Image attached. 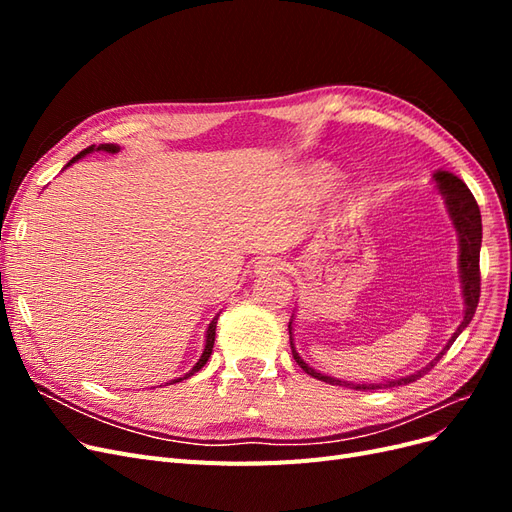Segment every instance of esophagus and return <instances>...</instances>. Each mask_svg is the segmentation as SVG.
I'll return each mask as SVG.
<instances>
[{
    "label": "esophagus",
    "mask_w": 512,
    "mask_h": 512,
    "mask_svg": "<svg viewBox=\"0 0 512 512\" xmlns=\"http://www.w3.org/2000/svg\"><path fill=\"white\" fill-rule=\"evenodd\" d=\"M284 269H286V260L280 258V256H265V258H260L256 265H254V271L258 275L273 273V271H284Z\"/></svg>",
    "instance_id": "34e87169"
}]
</instances>
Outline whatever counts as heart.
Instances as JSON below:
<instances>
[{"mask_svg":"<svg viewBox=\"0 0 512 512\" xmlns=\"http://www.w3.org/2000/svg\"><path fill=\"white\" fill-rule=\"evenodd\" d=\"M324 179H327V177H324L322 173H314V181H320V183H322Z\"/></svg>","mask_w":512,"mask_h":512,"instance_id":"1","label":"heart"}]
</instances>
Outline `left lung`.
<instances>
[{
	"instance_id": "left-lung-1",
	"label": "left lung",
	"mask_w": 512,
	"mask_h": 512,
	"mask_svg": "<svg viewBox=\"0 0 512 512\" xmlns=\"http://www.w3.org/2000/svg\"><path fill=\"white\" fill-rule=\"evenodd\" d=\"M433 181H436V188L442 194L448 215H451L453 226L457 230V237H459V277H461V292H463V303H466V309H463V320L457 327V331L453 333V337L448 339V344L442 348V352L433 359L427 367H423L421 371H416L412 376L406 378H397V380H386V382H374V384H354V382H346V380H337L331 376H324L320 371H316L314 367H309L299 352L294 350L292 344V320L288 324V333H290V348H292V356L297 365L309 374L312 378H318L322 382H329V384H339V386H350V389H361V391H376V389H391V386H401V384H410L414 380L421 378L423 374L436 365L442 354H446V350L453 346L455 339L459 337V333L468 327L474 312H476V305H478V297H480V267H478V260H480V241H483V222H480V209L476 205V200L472 196V192L468 190V185L463 183L459 177H455L453 173H448V170H438L436 175H433Z\"/></svg>"
}]
</instances>
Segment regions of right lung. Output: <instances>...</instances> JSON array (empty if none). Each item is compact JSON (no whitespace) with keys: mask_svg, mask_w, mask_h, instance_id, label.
Returning <instances> with one entry per match:
<instances>
[{"mask_svg":"<svg viewBox=\"0 0 512 512\" xmlns=\"http://www.w3.org/2000/svg\"><path fill=\"white\" fill-rule=\"evenodd\" d=\"M91 151H106V153H117L119 151V147L117 145H91V147H87L85 151H81L79 156H74L66 166H70V164H74L76 160H81V158H85L87 153H91ZM215 324H218V316H215L213 320H211V324H209V329H207V339H205V350H203V354H200V359H198V363L188 371V374H185L183 378H177V380H170V382H166V384H173V382H181V380H185V378H190V376H194L196 371H200L205 367V363L209 361V356H211V352H213V344H215Z\"/></svg>","mask_w":512,"mask_h":512,"instance_id":"right-lung-1","label":"right lung"}]
</instances>
